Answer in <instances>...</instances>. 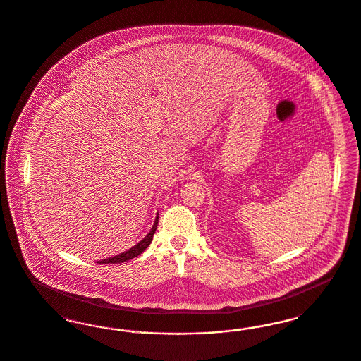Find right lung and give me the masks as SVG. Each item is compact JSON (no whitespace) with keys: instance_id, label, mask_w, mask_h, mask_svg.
I'll return each mask as SVG.
<instances>
[{"instance_id":"right-lung-1","label":"right lung","mask_w":361,"mask_h":361,"mask_svg":"<svg viewBox=\"0 0 361 361\" xmlns=\"http://www.w3.org/2000/svg\"><path fill=\"white\" fill-rule=\"evenodd\" d=\"M157 221H159V216L156 217L154 224H153L152 229L149 231V233H148L140 243H137L135 246L132 247L130 250H128V251H125V252H122V254H118V255L111 257V258H107V259L97 261V264H121V262H126V261H129V259H133L135 257H138L140 254H142V252L147 250V247L149 246L151 242H152L154 231H156V228H157Z\"/></svg>"}]
</instances>
